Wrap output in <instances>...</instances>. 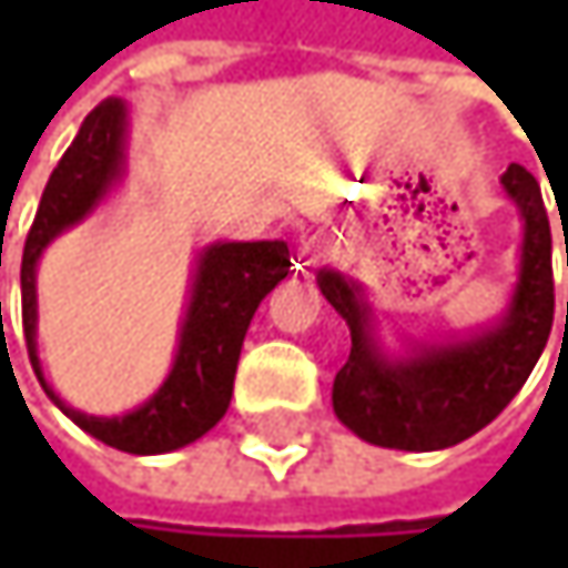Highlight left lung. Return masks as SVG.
<instances>
[{"label": "left lung", "instance_id": "left-lung-1", "mask_svg": "<svg viewBox=\"0 0 568 568\" xmlns=\"http://www.w3.org/2000/svg\"><path fill=\"white\" fill-rule=\"evenodd\" d=\"M500 183L523 216L519 283L507 315L470 338L417 345L407 358H388L375 342L372 308L362 298V285L335 270L318 273L322 295L352 332L348 362L332 385V407L362 440L395 450L454 447L487 427L539 362L556 305L549 216L539 183L526 168L510 164Z\"/></svg>", "mask_w": 568, "mask_h": 568}]
</instances>
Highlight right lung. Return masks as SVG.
I'll return each mask as SVG.
<instances>
[{
	"label": "right lung",
	"instance_id": "add662e5",
	"mask_svg": "<svg viewBox=\"0 0 568 568\" xmlns=\"http://www.w3.org/2000/svg\"><path fill=\"white\" fill-rule=\"evenodd\" d=\"M128 141V108L121 98L101 101L81 124L78 138L45 183L36 223L22 253V332L29 362L45 395L91 437L124 454H168L203 437L230 407L240 348L260 302L288 276V246L263 243H213L200 253L190 305L180 325L173 368L158 395L121 417H94L68 407L42 378L36 352V266L45 246L81 223L121 180Z\"/></svg>",
	"mask_w": 568,
	"mask_h": 568
}]
</instances>
